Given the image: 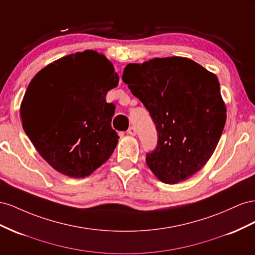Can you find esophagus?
<instances>
[{
    "mask_svg": "<svg viewBox=\"0 0 255 255\" xmlns=\"http://www.w3.org/2000/svg\"><path fill=\"white\" fill-rule=\"evenodd\" d=\"M127 133L130 134V135H135L136 130H135V128L133 126H131V127H129V129L127 130Z\"/></svg>",
    "mask_w": 255,
    "mask_h": 255,
    "instance_id": "34e87169",
    "label": "esophagus"
}]
</instances>
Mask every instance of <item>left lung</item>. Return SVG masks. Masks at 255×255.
I'll list each match as a JSON object with an SVG mask.
<instances>
[{"label": "left lung", "mask_w": 255, "mask_h": 255, "mask_svg": "<svg viewBox=\"0 0 255 255\" xmlns=\"http://www.w3.org/2000/svg\"><path fill=\"white\" fill-rule=\"evenodd\" d=\"M123 81L155 123L156 148L146 164L165 184L190 178L212 157L227 121L216 75L186 57L128 64Z\"/></svg>", "instance_id": "left-lung-1"}]
</instances>
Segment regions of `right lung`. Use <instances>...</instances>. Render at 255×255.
Segmentation results:
<instances>
[{"mask_svg": "<svg viewBox=\"0 0 255 255\" xmlns=\"http://www.w3.org/2000/svg\"><path fill=\"white\" fill-rule=\"evenodd\" d=\"M119 80L104 54L86 50L49 64L28 84L20 109L22 126L57 172L89 176L112 155L119 135L111 127L115 106L106 95Z\"/></svg>", "mask_w": 255, "mask_h": 255, "instance_id": "right-lung-1", "label": "right lung"}]
</instances>
